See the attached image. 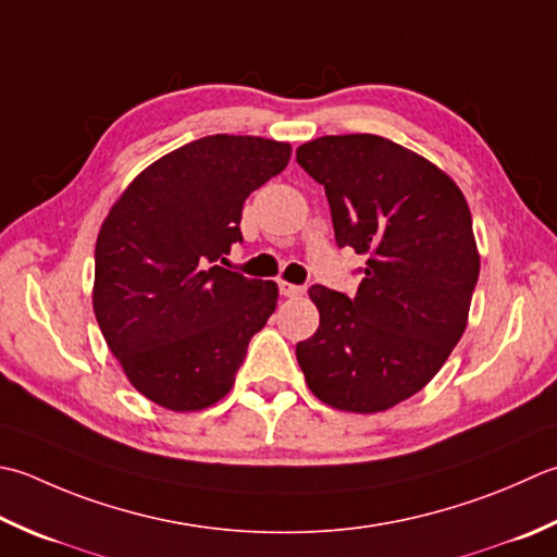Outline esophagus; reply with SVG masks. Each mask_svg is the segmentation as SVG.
Here are the masks:
<instances>
[{
	"label": "esophagus",
	"instance_id": "1",
	"mask_svg": "<svg viewBox=\"0 0 557 557\" xmlns=\"http://www.w3.org/2000/svg\"><path fill=\"white\" fill-rule=\"evenodd\" d=\"M277 287H280V294H285V297H301V294L307 292L301 285H292V282H285V280H280Z\"/></svg>",
	"mask_w": 557,
	"mask_h": 557
}]
</instances>
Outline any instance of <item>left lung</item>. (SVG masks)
Masks as SVG:
<instances>
[{"label": "left lung", "mask_w": 557, "mask_h": 557, "mask_svg": "<svg viewBox=\"0 0 557 557\" xmlns=\"http://www.w3.org/2000/svg\"><path fill=\"white\" fill-rule=\"evenodd\" d=\"M325 188L335 244L367 256L355 297L313 285L321 323L297 345L315 398L381 412L440 372L461 341L481 272L463 193L442 169L379 135H325L297 149Z\"/></svg>", "instance_id": "1"}]
</instances>
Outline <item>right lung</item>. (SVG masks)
Segmentation results:
<instances>
[{
  "instance_id": "1",
  "label": "right lung",
  "mask_w": 557,
  "mask_h": 557,
  "mask_svg": "<svg viewBox=\"0 0 557 557\" xmlns=\"http://www.w3.org/2000/svg\"><path fill=\"white\" fill-rule=\"evenodd\" d=\"M287 141L212 135L151 163L96 242L94 313L141 396L190 412L228 394L277 307L275 282L222 268L246 198L289 163Z\"/></svg>"
}]
</instances>
